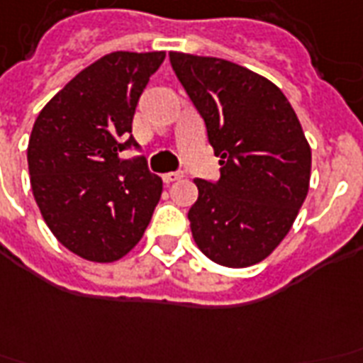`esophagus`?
Instances as JSON below:
<instances>
[{"instance_id":"34e87169","label":"esophagus","mask_w":363,"mask_h":363,"mask_svg":"<svg viewBox=\"0 0 363 363\" xmlns=\"http://www.w3.org/2000/svg\"><path fill=\"white\" fill-rule=\"evenodd\" d=\"M181 177H182V173H165V174H163V181L174 182V181H179Z\"/></svg>"}]
</instances>
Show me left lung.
I'll return each instance as SVG.
<instances>
[{
	"label": "left lung",
	"instance_id": "left-lung-1",
	"mask_svg": "<svg viewBox=\"0 0 363 363\" xmlns=\"http://www.w3.org/2000/svg\"><path fill=\"white\" fill-rule=\"evenodd\" d=\"M169 59L221 157L219 181H194V242L225 267L259 264L291 230L310 189L300 121L277 86L246 67L179 52Z\"/></svg>",
	"mask_w": 363,
	"mask_h": 363
}]
</instances>
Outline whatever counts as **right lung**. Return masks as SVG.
I'll use <instances>...</instances> for the list:
<instances>
[{"label": "right lung", "instance_id": "right-lung-1", "mask_svg": "<svg viewBox=\"0 0 363 363\" xmlns=\"http://www.w3.org/2000/svg\"><path fill=\"white\" fill-rule=\"evenodd\" d=\"M165 52H113L59 90L32 127L28 171L34 200L53 236L88 262L111 264L144 235L163 182L134 146L133 117Z\"/></svg>", "mask_w": 363, "mask_h": 363}]
</instances>
